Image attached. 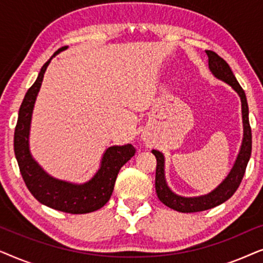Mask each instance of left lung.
<instances>
[{
  "instance_id": "1",
  "label": "left lung",
  "mask_w": 263,
  "mask_h": 263,
  "mask_svg": "<svg viewBox=\"0 0 263 263\" xmlns=\"http://www.w3.org/2000/svg\"><path fill=\"white\" fill-rule=\"evenodd\" d=\"M208 56V68L211 73L219 80L224 81L225 84L231 87L239 96L240 103H242V120H243V140L238 154H237L236 161L233 164L231 171L226 176L224 181L219 184L217 188L212 190L211 193L204 194L201 196L185 197L177 195L172 192L170 186L167 185L166 178H165V158L164 154L157 149H152V153L157 158V170H156V192L159 200L165 206L172 208V210L182 212V213H194V212H201L211 210L219 204L228 201L242 182L243 176L246 174L248 161L250 159L251 154V129L249 124V109H248V102L246 93L237 81L233 75L231 68L220 56H218L214 51L206 50Z\"/></svg>"
}]
</instances>
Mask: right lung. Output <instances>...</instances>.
<instances>
[{
    "mask_svg": "<svg viewBox=\"0 0 263 263\" xmlns=\"http://www.w3.org/2000/svg\"><path fill=\"white\" fill-rule=\"evenodd\" d=\"M67 48L63 46L53 53L51 59L42 67L37 80L25 95L14 133V152L25 184L39 202L66 213L85 214L99 210L110 200L118 172L134 156L135 148L130 143L109 147L103 154L98 171L89 181L80 184L52 177L32 157L30 129L35 99L52 57Z\"/></svg>",
    "mask_w": 263,
    "mask_h": 263,
    "instance_id": "1",
    "label": "right lung"
}]
</instances>
